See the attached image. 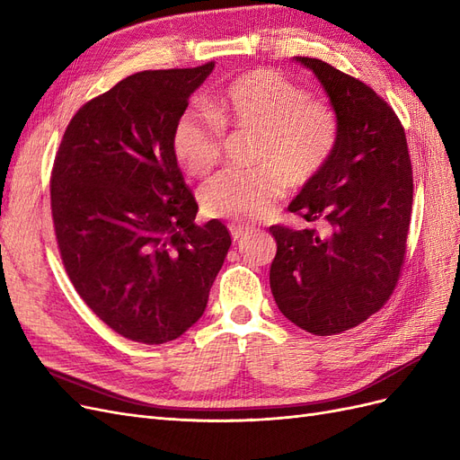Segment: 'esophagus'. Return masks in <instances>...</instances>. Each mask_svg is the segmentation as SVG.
Returning <instances> with one entry per match:
<instances>
[{
    "label": "esophagus",
    "mask_w": 460,
    "mask_h": 460,
    "mask_svg": "<svg viewBox=\"0 0 460 460\" xmlns=\"http://www.w3.org/2000/svg\"><path fill=\"white\" fill-rule=\"evenodd\" d=\"M228 230H230V234H232V240H234V242H240V240L243 238V235L247 234V228L242 226V225H230Z\"/></svg>",
    "instance_id": "obj_1"
}]
</instances>
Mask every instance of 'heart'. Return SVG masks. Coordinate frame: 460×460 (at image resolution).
Returning <instances> with one entry per match:
<instances>
[{
	"label": "heart",
	"instance_id": "1",
	"mask_svg": "<svg viewBox=\"0 0 460 460\" xmlns=\"http://www.w3.org/2000/svg\"><path fill=\"white\" fill-rule=\"evenodd\" d=\"M207 111L188 107L172 127V151L193 176L211 172L222 157V129L259 136L252 172H225L201 188L207 217L255 220L269 217L284 188L299 190L323 172L338 142L333 111L309 100L270 68H253L220 92Z\"/></svg>",
	"mask_w": 460,
	"mask_h": 460
}]
</instances>
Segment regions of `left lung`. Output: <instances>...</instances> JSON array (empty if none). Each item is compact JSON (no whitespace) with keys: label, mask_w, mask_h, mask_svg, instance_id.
<instances>
[{"label":"left lung","mask_w":460,"mask_h":460,"mask_svg":"<svg viewBox=\"0 0 460 460\" xmlns=\"http://www.w3.org/2000/svg\"><path fill=\"white\" fill-rule=\"evenodd\" d=\"M324 88L338 120L326 166L303 186L289 211L316 230L272 226L270 289L280 313L314 336L341 333L382 309L407 249L412 171L402 130L382 97L332 65L296 58Z\"/></svg>","instance_id":"obj_1"}]
</instances>
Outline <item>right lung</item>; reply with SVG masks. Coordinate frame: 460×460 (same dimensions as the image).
Wrapping results in <instances>:
<instances>
[{
	"instance_id": "1",
	"label": "right lung",
	"mask_w": 460,
	"mask_h": 460,
	"mask_svg": "<svg viewBox=\"0 0 460 460\" xmlns=\"http://www.w3.org/2000/svg\"><path fill=\"white\" fill-rule=\"evenodd\" d=\"M144 71L78 109L51 172V215L78 296L122 338L159 345L205 313L232 238L198 226L178 169L172 127L213 73Z\"/></svg>"
}]
</instances>
